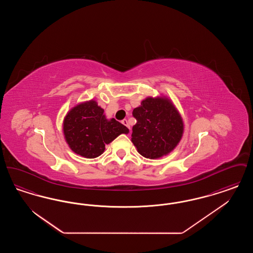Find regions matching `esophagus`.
<instances>
[{"label": "esophagus", "mask_w": 253, "mask_h": 253, "mask_svg": "<svg viewBox=\"0 0 253 253\" xmlns=\"http://www.w3.org/2000/svg\"><path fill=\"white\" fill-rule=\"evenodd\" d=\"M121 123H122L123 125H125V126L130 130V126H129V124H128V121H127V120H125V119H124L123 121H121Z\"/></svg>", "instance_id": "esophagus-1"}]
</instances>
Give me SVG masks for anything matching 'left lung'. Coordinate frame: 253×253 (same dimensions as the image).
I'll return each instance as SVG.
<instances>
[{
  "mask_svg": "<svg viewBox=\"0 0 253 253\" xmlns=\"http://www.w3.org/2000/svg\"><path fill=\"white\" fill-rule=\"evenodd\" d=\"M136 120L132 126V142L146 158L168 155L180 141L183 121L178 111L166 97H147L133 109Z\"/></svg>",
  "mask_w": 253,
  "mask_h": 253,
  "instance_id": "left-lung-1",
  "label": "left lung"
}]
</instances>
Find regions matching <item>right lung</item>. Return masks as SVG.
Masks as SVG:
<instances>
[{
	"mask_svg": "<svg viewBox=\"0 0 253 253\" xmlns=\"http://www.w3.org/2000/svg\"><path fill=\"white\" fill-rule=\"evenodd\" d=\"M95 100L71 109L63 121L65 140L74 153L86 158L99 157L105 145L129 129L115 119L107 120Z\"/></svg>",
	"mask_w": 253,
	"mask_h": 253,
	"instance_id": "obj_1",
	"label": "right lung"
}]
</instances>
